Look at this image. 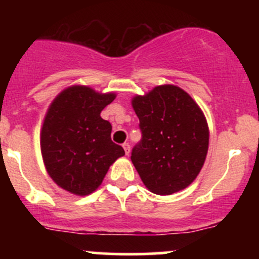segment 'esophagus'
Returning a JSON list of instances; mask_svg holds the SVG:
<instances>
[{
  "label": "esophagus",
  "mask_w": 259,
  "mask_h": 259,
  "mask_svg": "<svg viewBox=\"0 0 259 259\" xmlns=\"http://www.w3.org/2000/svg\"><path fill=\"white\" fill-rule=\"evenodd\" d=\"M122 148H124L125 154H126V155H129V153H130V145L127 144V143H124V144H122Z\"/></svg>",
  "instance_id": "esophagus-1"
}]
</instances>
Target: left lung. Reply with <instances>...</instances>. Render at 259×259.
I'll use <instances>...</instances> for the list:
<instances>
[{
  "label": "left lung",
  "mask_w": 259,
  "mask_h": 259,
  "mask_svg": "<svg viewBox=\"0 0 259 259\" xmlns=\"http://www.w3.org/2000/svg\"><path fill=\"white\" fill-rule=\"evenodd\" d=\"M132 104L142 130L132 161L145 187L169 195L192 184L209 144L207 120L198 104L174 85L156 86Z\"/></svg>",
  "instance_id": "8db88e82"
}]
</instances>
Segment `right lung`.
Listing matches in <instances>:
<instances>
[{"mask_svg": "<svg viewBox=\"0 0 259 259\" xmlns=\"http://www.w3.org/2000/svg\"><path fill=\"white\" fill-rule=\"evenodd\" d=\"M116 98L89 86L65 89L50 105L40 135L46 170L59 187L88 195L103 183L109 166L125 154L111 140V124L100 113Z\"/></svg>", "mask_w": 259, "mask_h": 259, "instance_id": "right-lung-1", "label": "right lung"}]
</instances>
